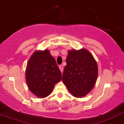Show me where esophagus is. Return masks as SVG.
<instances>
[{
  "mask_svg": "<svg viewBox=\"0 0 124 124\" xmlns=\"http://www.w3.org/2000/svg\"><path fill=\"white\" fill-rule=\"evenodd\" d=\"M59 68L60 70H61V72L62 73V72L63 71V66H62V65H59Z\"/></svg>",
  "mask_w": 124,
  "mask_h": 124,
  "instance_id": "1",
  "label": "esophagus"
}]
</instances>
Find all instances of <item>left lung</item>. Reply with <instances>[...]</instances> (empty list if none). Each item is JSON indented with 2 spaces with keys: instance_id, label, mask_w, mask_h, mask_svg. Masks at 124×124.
I'll return each instance as SVG.
<instances>
[{
  "instance_id": "obj_1",
  "label": "left lung",
  "mask_w": 124,
  "mask_h": 124,
  "mask_svg": "<svg viewBox=\"0 0 124 124\" xmlns=\"http://www.w3.org/2000/svg\"><path fill=\"white\" fill-rule=\"evenodd\" d=\"M62 81L73 96L81 98L94 86L98 77V65L93 56L86 49L68 52Z\"/></svg>"
}]
</instances>
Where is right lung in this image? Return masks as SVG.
<instances>
[{"label":"right lung","mask_w":124,"mask_h":124,"mask_svg":"<svg viewBox=\"0 0 124 124\" xmlns=\"http://www.w3.org/2000/svg\"><path fill=\"white\" fill-rule=\"evenodd\" d=\"M61 79L62 73L49 51L35 52L26 69V80L30 91L38 97H46Z\"/></svg>","instance_id":"obj_1"}]
</instances>
